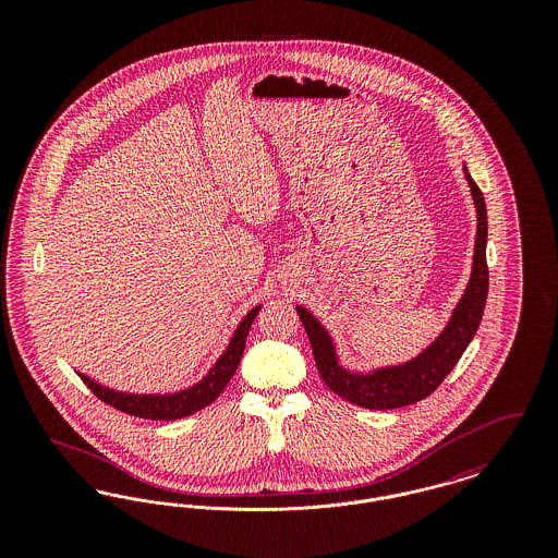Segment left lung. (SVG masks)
Here are the masks:
<instances>
[{
	"mask_svg": "<svg viewBox=\"0 0 558 558\" xmlns=\"http://www.w3.org/2000/svg\"><path fill=\"white\" fill-rule=\"evenodd\" d=\"M464 178L473 192L475 209H477V239L473 255V271L469 287L462 294L460 303L451 312L450 322L444 332L426 347L414 360L378 371L360 374L343 368L339 364L335 343L326 328L310 314L305 307H296V314L305 326L310 343L314 349L316 366L322 380L328 385L332 393L351 401L353 405H362L368 410H393L421 399L428 398L441 380L458 364L462 353L466 351L473 337L477 335L478 324L483 318L485 299L489 289V269H487V209L483 192L478 190L469 169L464 167Z\"/></svg>",
	"mask_w": 558,
	"mask_h": 558,
	"instance_id": "obj_1",
	"label": "left lung"
}]
</instances>
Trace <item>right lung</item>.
Wrapping results in <instances>:
<instances>
[{
	"label": "right lung",
	"instance_id": "right-lung-1",
	"mask_svg": "<svg viewBox=\"0 0 558 558\" xmlns=\"http://www.w3.org/2000/svg\"><path fill=\"white\" fill-rule=\"evenodd\" d=\"M262 305L253 307L244 319L240 322L232 341L228 349L223 351V355L217 360V364L213 366L209 374L196 383L194 387H190L186 391L180 393H169V396H133V393H121L114 389H108L98 385L96 380H92L89 376L81 374V380L89 387V391L98 399H102L108 405L132 414L137 418H148V421H178L190 416L198 410H203L205 405H209L211 401L217 399V396L223 391V387L230 383V378L234 376V372L239 368L240 357L244 351V343H246V335L251 330V324L255 316L259 314Z\"/></svg>",
	"mask_w": 558,
	"mask_h": 558
}]
</instances>
